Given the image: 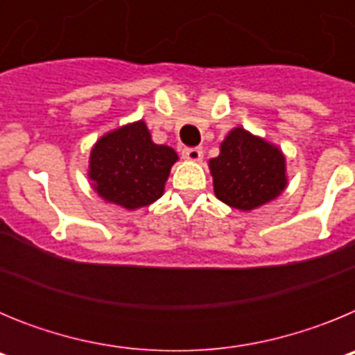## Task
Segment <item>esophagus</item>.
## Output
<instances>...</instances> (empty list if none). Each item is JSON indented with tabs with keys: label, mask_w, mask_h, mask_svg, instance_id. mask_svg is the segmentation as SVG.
Masks as SVG:
<instances>
[{
	"label": "esophagus",
	"mask_w": 355,
	"mask_h": 355,
	"mask_svg": "<svg viewBox=\"0 0 355 355\" xmlns=\"http://www.w3.org/2000/svg\"><path fill=\"white\" fill-rule=\"evenodd\" d=\"M183 158L190 159V162H199V159H202V149L200 147H187V149H183Z\"/></svg>",
	"instance_id": "obj_1"
}]
</instances>
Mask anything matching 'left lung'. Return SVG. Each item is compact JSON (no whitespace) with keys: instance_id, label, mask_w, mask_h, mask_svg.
I'll use <instances>...</instances> for the list:
<instances>
[{"instance_id":"1","label":"left lung","mask_w":355,"mask_h":355,"mask_svg":"<svg viewBox=\"0 0 355 355\" xmlns=\"http://www.w3.org/2000/svg\"><path fill=\"white\" fill-rule=\"evenodd\" d=\"M209 168L215 196L243 211L275 199L286 187L283 153L241 128L227 135Z\"/></svg>"}]
</instances>
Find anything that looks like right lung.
<instances>
[{
	"mask_svg": "<svg viewBox=\"0 0 355 355\" xmlns=\"http://www.w3.org/2000/svg\"><path fill=\"white\" fill-rule=\"evenodd\" d=\"M175 159V150L153 144L139 121L105 135L94 146L90 180L103 199L126 209L142 208L162 197Z\"/></svg>",
	"mask_w": 355,
	"mask_h": 355,
	"instance_id": "add662e5",
	"label": "right lung"
}]
</instances>
